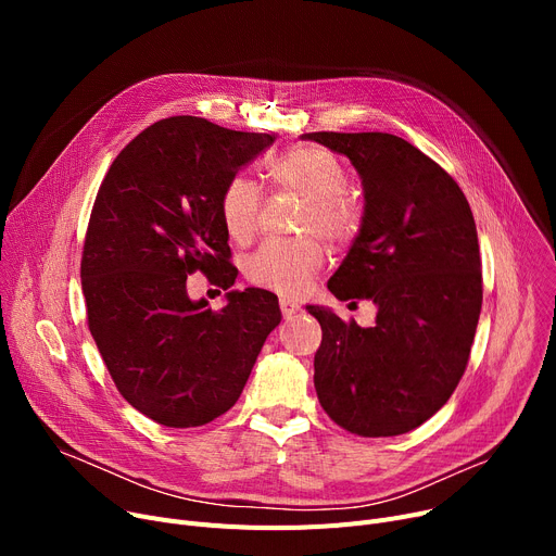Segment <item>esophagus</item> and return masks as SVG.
Segmentation results:
<instances>
[{
  "label": "esophagus",
  "mask_w": 556,
  "mask_h": 556,
  "mask_svg": "<svg viewBox=\"0 0 556 556\" xmlns=\"http://www.w3.org/2000/svg\"><path fill=\"white\" fill-rule=\"evenodd\" d=\"M279 308H281V315H283V317H293V315L300 311V306H298L295 302H290V300H286V298L279 300Z\"/></svg>",
  "instance_id": "34e87169"
}]
</instances>
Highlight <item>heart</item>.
<instances>
[{
    "label": "heart",
    "mask_w": 556,
    "mask_h": 556,
    "mask_svg": "<svg viewBox=\"0 0 556 556\" xmlns=\"http://www.w3.org/2000/svg\"><path fill=\"white\" fill-rule=\"evenodd\" d=\"M270 180L286 191L304 198L300 216L302 231H319L336 245L352 241L361 220V202L346 191L342 162L319 146H298L268 166ZM220 220L231 241L248 243L261 223V191L245 178L233 175L220 193ZM325 248L315 237L268 239L243 261L248 281L273 288L283 295H302L325 268Z\"/></svg>",
    "instance_id": "b5f03b06"
}]
</instances>
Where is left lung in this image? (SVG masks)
<instances>
[{
    "label": "left lung",
    "mask_w": 556,
    "mask_h": 556,
    "mask_svg": "<svg viewBox=\"0 0 556 556\" xmlns=\"http://www.w3.org/2000/svg\"><path fill=\"white\" fill-rule=\"evenodd\" d=\"M361 173V233L329 279L340 302L371 300L376 325L308 306L323 327L315 392L346 432L394 437L428 421L469 365L482 261L469 200L410 141L388 132H308Z\"/></svg>",
    "instance_id": "8db88e82"
}]
</instances>
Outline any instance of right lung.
Returning <instances> with one entry per match:
<instances>
[{
    "label": "right lung",
    "instance_id": "1",
    "mask_svg": "<svg viewBox=\"0 0 556 556\" xmlns=\"http://www.w3.org/2000/svg\"><path fill=\"white\" fill-rule=\"evenodd\" d=\"M273 141L170 116L141 130L99 187L80 258L87 327L116 390L160 426L225 415L281 319L277 298L261 288L231 290L218 311L187 295L198 270L223 290L233 286L220 193Z\"/></svg>",
    "mask_w": 556,
    "mask_h": 556
}]
</instances>
